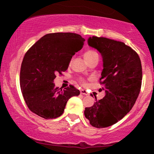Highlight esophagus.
<instances>
[{
    "mask_svg": "<svg viewBox=\"0 0 154 154\" xmlns=\"http://www.w3.org/2000/svg\"><path fill=\"white\" fill-rule=\"evenodd\" d=\"M80 93L82 95H88V93L86 91H85V90H82V91H80Z\"/></svg>",
    "mask_w": 154,
    "mask_h": 154,
    "instance_id": "obj_1",
    "label": "esophagus"
}]
</instances>
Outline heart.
Masks as SVG:
<instances>
[{
	"label": "heart",
	"instance_id": "1",
	"mask_svg": "<svg viewBox=\"0 0 154 154\" xmlns=\"http://www.w3.org/2000/svg\"><path fill=\"white\" fill-rule=\"evenodd\" d=\"M84 57L85 61H87V63L91 62V61H93V60H98L99 59V55H98V53L94 50H92V49H89L85 53ZM79 82H81V84L83 85H85L86 82L85 80L84 79L81 78L79 79Z\"/></svg>",
	"mask_w": 154,
	"mask_h": 154
}]
</instances>
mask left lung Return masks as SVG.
<instances>
[{
  "label": "left lung",
  "mask_w": 154,
  "mask_h": 154,
  "mask_svg": "<svg viewBox=\"0 0 154 154\" xmlns=\"http://www.w3.org/2000/svg\"><path fill=\"white\" fill-rule=\"evenodd\" d=\"M88 45L103 57V69L100 78L105 95L93 106L85 108V116L92 126L103 128L119 121L132 109L140 91L142 66L138 54L122 42L93 36Z\"/></svg>",
  "instance_id": "left-lung-1"
}]
</instances>
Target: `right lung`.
Returning a JSON list of instances; mask_svg holds the SVG:
<instances>
[{
  "instance_id": "obj_1",
  "label": "right lung",
  "mask_w": 154,
  "mask_h": 154,
  "mask_svg": "<svg viewBox=\"0 0 154 154\" xmlns=\"http://www.w3.org/2000/svg\"><path fill=\"white\" fill-rule=\"evenodd\" d=\"M85 40L76 33H49L26 51L21 66L20 88L32 112L45 119H55L63 114L71 97L79 95L72 85L62 90L55 86L54 80L67 69Z\"/></svg>"
}]
</instances>
